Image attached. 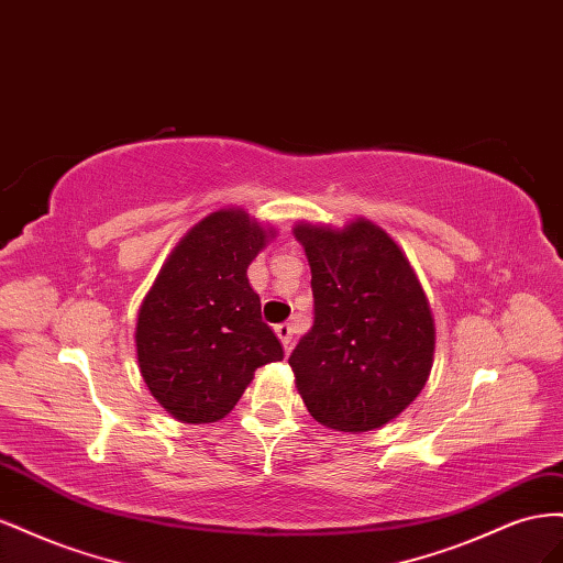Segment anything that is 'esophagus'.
I'll return each instance as SVG.
<instances>
[{"mask_svg":"<svg viewBox=\"0 0 563 563\" xmlns=\"http://www.w3.org/2000/svg\"><path fill=\"white\" fill-rule=\"evenodd\" d=\"M273 330H276L283 349L290 351V349H292V328H290V323H278Z\"/></svg>","mask_w":563,"mask_h":563,"instance_id":"obj_1","label":"esophagus"}]
</instances>
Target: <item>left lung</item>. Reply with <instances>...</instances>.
Segmentation results:
<instances>
[{
    "instance_id": "obj_1",
    "label": "left lung",
    "mask_w": 563,
    "mask_h": 563,
    "mask_svg": "<svg viewBox=\"0 0 563 563\" xmlns=\"http://www.w3.org/2000/svg\"><path fill=\"white\" fill-rule=\"evenodd\" d=\"M295 238L313 290V328L290 356L303 406L336 431L389 424L424 389L437 344L408 256L363 217L342 229L297 221Z\"/></svg>"
}]
</instances>
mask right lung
Returning <instances> with one entry per match:
<instances>
[{
	"label": "right lung",
	"instance_id": "obj_1",
	"mask_svg": "<svg viewBox=\"0 0 563 563\" xmlns=\"http://www.w3.org/2000/svg\"><path fill=\"white\" fill-rule=\"evenodd\" d=\"M273 235L240 207L207 214L172 250L143 297L134 334L139 371L179 422H219L256 367L283 358L247 280V266Z\"/></svg>",
	"mask_w": 563,
	"mask_h": 563
}]
</instances>
